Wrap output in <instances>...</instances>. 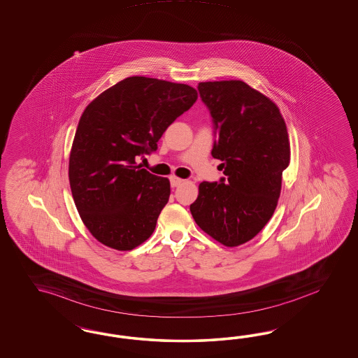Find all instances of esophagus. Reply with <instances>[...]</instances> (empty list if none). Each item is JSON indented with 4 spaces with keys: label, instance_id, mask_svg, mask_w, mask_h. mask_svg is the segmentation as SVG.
<instances>
[{
    "label": "esophagus",
    "instance_id": "34e87169",
    "mask_svg": "<svg viewBox=\"0 0 358 358\" xmlns=\"http://www.w3.org/2000/svg\"><path fill=\"white\" fill-rule=\"evenodd\" d=\"M171 184H172L173 187H177V186L184 184V180H182V178H178V177H176V176H172V177H171Z\"/></svg>",
    "mask_w": 358,
    "mask_h": 358
}]
</instances>
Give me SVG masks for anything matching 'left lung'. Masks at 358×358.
I'll return each mask as SVG.
<instances>
[{
	"label": "left lung",
	"instance_id": "left-lung-1",
	"mask_svg": "<svg viewBox=\"0 0 358 358\" xmlns=\"http://www.w3.org/2000/svg\"><path fill=\"white\" fill-rule=\"evenodd\" d=\"M217 132L211 151L226 178L203 181L190 205L195 223L226 247L255 238L271 220L290 163V141L278 106L241 80L199 83Z\"/></svg>",
	"mask_w": 358,
	"mask_h": 358
}]
</instances>
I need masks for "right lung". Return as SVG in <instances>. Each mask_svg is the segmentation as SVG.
<instances>
[{
    "label": "right lung",
    "instance_id": "obj_1",
    "mask_svg": "<svg viewBox=\"0 0 358 358\" xmlns=\"http://www.w3.org/2000/svg\"><path fill=\"white\" fill-rule=\"evenodd\" d=\"M194 87L132 76L87 105L69 153V185L89 232L108 248L131 250L151 236L171 182L136 157L157 150L177 117L193 106Z\"/></svg>",
    "mask_w": 358,
    "mask_h": 358
}]
</instances>
